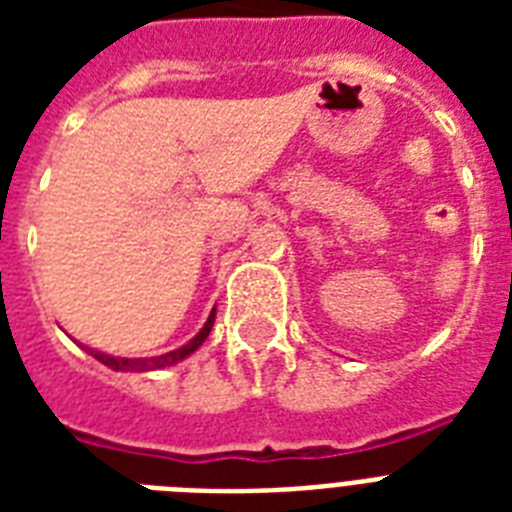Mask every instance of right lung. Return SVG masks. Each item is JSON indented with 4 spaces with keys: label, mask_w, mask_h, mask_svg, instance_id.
I'll return each mask as SVG.
<instances>
[{
    "label": "right lung",
    "mask_w": 512,
    "mask_h": 512,
    "mask_svg": "<svg viewBox=\"0 0 512 512\" xmlns=\"http://www.w3.org/2000/svg\"><path fill=\"white\" fill-rule=\"evenodd\" d=\"M212 324H215V311H212V316L207 319L204 329H201L199 335L193 337L188 345H183V348H177L172 350V353H164V356H156V358H116V356H106V353H100V350H90V348H84V350H87L90 356L98 358L100 364L111 366V369H116V372H148V369H162V366H170L175 364V361H183L185 356H191L193 350L207 340Z\"/></svg>",
    "instance_id": "right-lung-1"
}]
</instances>
